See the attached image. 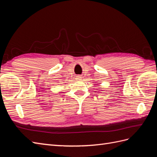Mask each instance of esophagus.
<instances>
[{
	"mask_svg": "<svg viewBox=\"0 0 157 157\" xmlns=\"http://www.w3.org/2000/svg\"><path fill=\"white\" fill-rule=\"evenodd\" d=\"M77 77V79H78V80H80V79H81V77H80V76H77V77Z\"/></svg>",
	"mask_w": 157,
	"mask_h": 157,
	"instance_id": "34e87169",
	"label": "esophagus"
}]
</instances>
